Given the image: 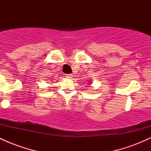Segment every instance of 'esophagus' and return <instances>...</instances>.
I'll return each mask as SVG.
<instances>
[{
    "instance_id": "34e87169",
    "label": "esophagus",
    "mask_w": 151,
    "mask_h": 151,
    "mask_svg": "<svg viewBox=\"0 0 151 151\" xmlns=\"http://www.w3.org/2000/svg\"><path fill=\"white\" fill-rule=\"evenodd\" d=\"M72 74H66V77L67 78H72Z\"/></svg>"
}]
</instances>
